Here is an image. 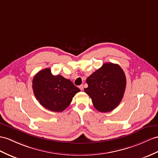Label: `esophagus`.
I'll use <instances>...</instances> for the list:
<instances>
[{
	"label": "esophagus",
	"mask_w": 158,
	"mask_h": 158,
	"mask_svg": "<svg viewBox=\"0 0 158 158\" xmlns=\"http://www.w3.org/2000/svg\"><path fill=\"white\" fill-rule=\"evenodd\" d=\"M79 88L81 90H83V89H84V86H83V85L82 84V85H80V86H79Z\"/></svg>",
	"instance_id": "esophagus-1"
}]
</instances>
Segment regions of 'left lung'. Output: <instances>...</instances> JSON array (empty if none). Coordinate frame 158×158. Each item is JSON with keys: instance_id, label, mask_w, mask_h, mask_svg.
<instances>
[{"instance_id": "obj_1", "label": "left lung", "mask_w": 158, "mask_h": 158, "mask_svg": "<svg viewBox=\"0 0 158 158\" xmlns=\"http://www.w3.org/2000/svg\"><path fill=\"white\" fill-rule=\"evenodd\" d=\"M126 77L118 64L105 63L88 77V88L84 92L91 98L94 106L100 112L113 110L123 97Z\"/></svg>"}]
</instances>
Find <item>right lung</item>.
Segmentation results:
<instances>
[{
	"label": "right lung",
	"mask_w": 158,
	"mask_h": 158,
	"mask_svg": "<svg viewBox=\"0 0 158 158\" xmlns=\"http://www.w3.org/2000/svg\"><path fill=\"white\" fill-rule=\"evenodd\" d=\"M32 83L37 101L45 109L54 112L66 109L74 95L80 91L70 80L61 75H53L49 68L37 73Z\"/></svg>",
	"instance_id": "1"
}]
</instances>
